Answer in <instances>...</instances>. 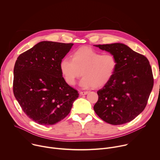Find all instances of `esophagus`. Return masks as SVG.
I'll return each instance as SVG.
<instances>
[{"label":"esophagus","mask_w":160,"mask_h":160,"mask_svg":"<svg viewBox=\"0 0 160 160\" xmlns=\"http://www.w3.org/2000/svg\"><path fill=\"white\" fill-rule=\"evenodd\" d=\"M88 93V92H79V94L81 95H86Z\"/></svg>","instance_id":"34e87169"}]
</instances>
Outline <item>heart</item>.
<instances>
[{"label":"heart","mask_w":160,"mask_h":160,"mask_svg":"<svg viewBox=\"0 0 160 160\" xmlns=\"http://www.w3.org/2000/svg\"><path fill=\"white\" fill-rule=\"evenodd\" d=\"M117 60L110 53L103 54L90 47H82L75 51L71 60L63 58L60 63L61 73L70 86L76 84L81 76L79 84L83 88H98L107 84L113 76Z\"/></svg>","instance_id":"obj_1"}]
</instances>
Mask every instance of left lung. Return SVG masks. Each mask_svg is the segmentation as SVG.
<instances>
[{"label":"left lung","instance_id":"left-lung-1","mask_svg":"<svg viewBox=\"0 0 160 160\" xmlns=\"http://www.w3.org/2000/svg\"><path fill=\"white\" fill-rule=\"evenodd\" d=\"M94 46L109 52L118 62L111 80L97 92L94 111L111 125L128 122L144 111L152 91L154 79L149 62L124 44Z\"/></svg>","mask_w":160,"mask_h":160}]
</instances>
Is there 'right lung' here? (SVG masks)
I'll return each instance as SVG.
<instances>
[{
    "label": "right lung",
    "mask_w": 160,
    "mask_h": 160,
    "mask_svg": "<svg viewBox=\"0 0 160 160\" xmlns=\"http://www.w3.org/2000/svg\"><path fill=\"white\" fill-rule=\"evenodd\" d=\"M74 45L42 41L18 57L13 93L25 114L41 125L60 121L70 112L78 92L62 77L61 60Z\"/></svg>",
    "instance_id": "obj_1"
}]
</instances>
